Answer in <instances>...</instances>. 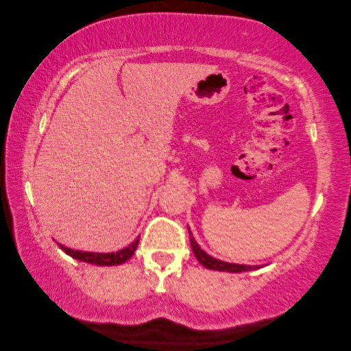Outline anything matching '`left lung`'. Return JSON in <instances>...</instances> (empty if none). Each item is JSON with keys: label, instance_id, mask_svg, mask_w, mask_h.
Instances as JSON below:
<instances>
[{"label": "left lung", "instance_id": "1", "mask_svg": "<svg viewBox=\"0 0 351 351\" xmlns=\"http://www.w3.org/2000/svg\"><path fill=\"white\" fill-rule=\"evenodd\" d=\"M189 234H190V244L193 253L197 258V261L202 264L205 268H210V270H217V271H228V273H241V271H250V270H256L259 265H243V264H232V263H225V261L215 259L213 256L208 255L205 250L200 249V245L196 243L195 237H193L191 230L189 228Z\"/></svg>", "mask_w": 351, "mask_h": 351}]
</instances>
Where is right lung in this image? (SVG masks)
Listing matches in <instances>:
<instances>
[{"label": "right lung", "mask_w": 351, "mask_h": 351, "mask_svg": "<svg viewBox=\"0 0 351 351\" xmlns=\"http://www.w3.org/2000/svg\"><path fill=\"white\" fill-rule=\"evenodd\" d=\"M138 240H140V238L137 237L136 240H134L130 245H126V247H123L122 250L111 252V253L83 252V250L69 249L63 244H58V245H60V249L68 253L69 256L83 261V263H88V264H93V265H108L110 267V265H119V264L126 263V261H128L134 255V252H136Z\"/></svg>", "instance_id": "1"}]
</instances>
